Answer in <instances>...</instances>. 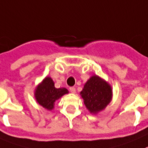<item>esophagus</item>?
Instances as JSON below:
<instances>
[{
	"label": "esophagus",
	"instance_id": "1",
	"mask_svg": "<svg viewBox=\"0 0 148 148\" xmlns=\"http://www.w3.org/2000/svg\"><path fill=\"white\" fill-rule=\"evenodd\" d=\"M69 89H70V91H71V93H75V92H76V88H74V87H71Z\"/></svg>",
	"mask_w": 148,
	"mask_h": 148
}]
</instances>
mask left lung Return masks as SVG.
Segmentation results:
<instances>
[{
	"label": "left lung",
	"instance_id": "obj_1",
	"mask_svg": "<svg viewBox=\"0 0 148 148\" xmlns=\"http://www.w3.org/2000/svg\"><path fill=\"white\" fill-rule=\"evenodd\" d=\"M80 95L90 112L97 113L110 103L112 92L110 85L95 75L86 83Z\"/></svg>",
	"mask_w": 148,
	"mask_h": 148
}]
</instances>
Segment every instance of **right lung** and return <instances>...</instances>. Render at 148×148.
Masks as SVG:
<instances>
[{
    "instance_id": "1",
    "label": "right lung",
    "mask_w": 148,
    "mask_h": 148,
    "mask_svg": "<svg viewBox=\"0 0 148 148\" xmlns=\"http://www.w3.org/2000/svg\"><path fill=\"white\" fill-rule=\"evenodd\" d=\"M68 92V90L65 88H55L53 79L51 77H46L36 89L35 96L37 102L41 106L51 110L56 100Z\"/></svg>"
}]
</instances>
